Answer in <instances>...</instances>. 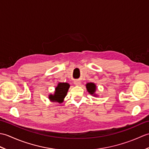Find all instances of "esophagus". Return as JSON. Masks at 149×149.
I'll return each instance as SVG.
<instances>
[{
    "label": "esophagus",
    "mask_w": 149,
    "mask_h": 149,
    "mask_svg": "<svg viewBox=\"0 0 149 149\" xmlns=\"http://www.w3.org/2000/svg\"><path fill=\"white\" fill-rule=\"evenodd\" d=\"M74 84L75 85H77V86H80L81 84V82L79 80H76V81H74Z\"/></svg>",
    "instance_id": "obj_1"
}]
</instances>
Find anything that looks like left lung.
Wrapping results in <instances>:
<instances>
[{
  "label": "left lung",
  "instance_id": "obj_1",
  "mask_svg": "<svg viewBox=\"0 0 149 149\" xmlns=\"http://www.w3.org/2000/svg\"><path fill=\"white\" fill-rule=\"evenodd\" d=\"M86 87L87 91L90 93V94L92 95L93 96H97V95L95 93L96 91V85L93 83H88L86 84Z\"/></svg>",
  "mask_w": 149,
  "mask_h": 149
}]
</instances>
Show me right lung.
Returning a JSON list of instances; mask_svg holds the SVG:
<instances>
[{"label": "right lung", "mask_w": 149, "mask_h": 149, "mask_svg": "<svg viewBox=\"0 0 149 149\" xmlns=\"http://www.w3.org/2000/svg\"><path fill=\"white\" fill-rule=\"evenodd\" d=\"M70 84L66 83H59L56 88L54 94L49 95V98L52 102L62 103L68 91Z\"/></svg>", "instance_id": "obj_1"}]
</instances>
